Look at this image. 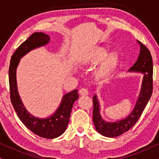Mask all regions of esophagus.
Instances as JSON below:
<instances>
[{"mask_svg":"<svg viewBox=\"0 0 159 159\" xmlns=\"http://www.w3.org/2000/svg\"><path fill=\"white\" fill-rule=\"evenodd\" d=\"M88 93H89V92L85 88H82L79 90V94L81 95H87Z\"/></svg>","mask_w":159,"mask_h":159,"instance_id":"34e87169","label":"esophagus"}]
</instances>
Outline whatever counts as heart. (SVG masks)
Listing matches in <instances>:
<instances>
[{
  "mask_svg": "<svg viewBox=\"0 0 159 159\" xmlns=\"http://www.w3.org/2000/svg\"><path fill=\"white\" fill-rule=\"evenodd\" d=\"M108 47L99 46L92 49L88 53L87 59L91 63H98L95 70V75L98 79L104 80L108 78L117 67L120 60V53L113 49L108 53Z\"/></svg>",
  "mask_w": 159,
  "mask_h": 159,
  "instance_id": "1",
  "label": "heart"
}]
</instances>
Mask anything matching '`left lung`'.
<instances>
[{
  "instance_id": "1",
  "label": "left lung",
  "mask_w": 159,
  "mask_h": 159,
  "mask_svg": "<svg viewBox=\"0 0 159 159\" xmlns=\"http://www.w3.org/2000/svg\"><path fill=\"white\" fill-rule=\"evenodd\" d=\"M140 53L137 61L128 72H139L143 75L141 91L133 110L126 118L116 121H105L101 116L100 104L95 95L93 101V122L96 130L105 137L114 138L129 130L136 123L142 114L152 93V60L150 52L140 41Z\"/></svg>"
}]
</instances>
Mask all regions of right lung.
Here are the masks:
<instances>
[{"instance_id":"right-lung-1","label":"right lung","mask_w":159,"mask_h":159,"mask_svg":"<svg viewBox=\"0 0 159 159\" xmlns=\"http://www.w3.org/2000/svg\"><path fill=\"white\" fill-rule=\"evenodd\" d=\"M50 38L43 32H35L22 43L10 60L9 81L10 98L13 107L22 123L35 135L45 139H55L60 136L66 129L74 102L78 98V89L66 93L57 110L47 118L34 116L28 112L23 104L17 86L16 72L20 58L30 51L48 44Z\"/></svg>"}]
</instances>
